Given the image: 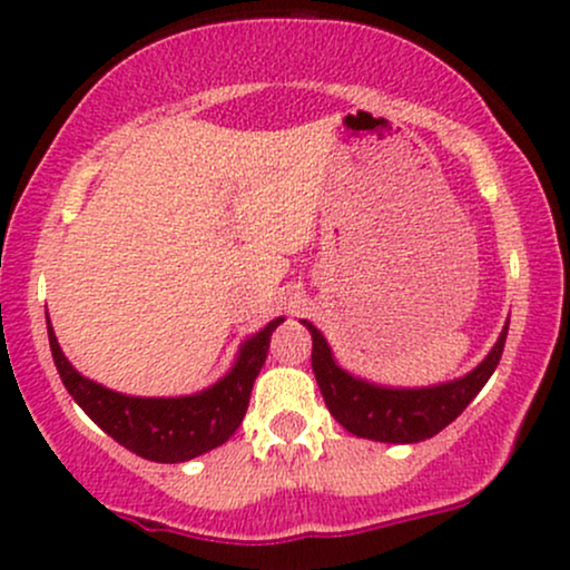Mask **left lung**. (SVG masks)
I'll list each match as a JSON object with an SVG mask.
<instances>
[{
  "mask_svg": "<svg viewBox=\"0 0 570 570\" xmlns=\"http://www.w3.org/2000/svg\"><path fill=\"white\" fill-rule=\"evenodd\" d=\"M303 326L313 337V375L322 389L326 407L340 426L351 431L353 436H362V440L412 444L440 434L480 394L482 385L490 381V375L501 362L509 318L493 348L474 370L455 377V381L421 385V389H399V385L372 383L367 377L353 375V372L340 367L322 330H316L307 318H303Z\"/></svg>",
  "mask_w": 570,
  "mask_h": 570,
  "instance_id": "8db88e82",
  "label": "left lung"
}]
</instances>
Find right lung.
Returning <instances> with one entry per match:
<instances>
[{"label": "right lung", "mask_w": 570, "mask_h": 570, "mask_svg": "<svg viewBox=\"0 0 570 570\" xmlns=\"http://www.w3.org/2000/svg\"><path fill=\"white\" fill-rule=\"evenodd\" d=\"M281 322V316L273 318L248 335L235 353L233 367L217 383L187 396H130L90 381L63 356L50 316L48 340L63 385L98 429L147 461L181 463L225 444L240 426L252 385L271 348V335Z\"/></svg>", "instance_id": "1"}]
</instances>
